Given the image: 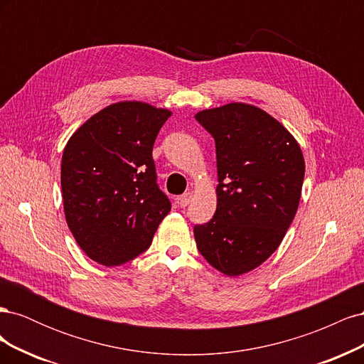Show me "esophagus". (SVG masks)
Instances as JSON below:
<instances>
[{
    "instance_id": "esophagus-1",
    "label": "esophagus",
    "mask_w": 364,
    "mask_h": 364,
    "mask_svg": "<svg viewBox=\"0 0 364 364\" xmlns=\"http://www.w3.org/2000/svg\"><path fill=\"white\" fill-rule=\"evenodd\" d=\"M191 200H193V194H191V193H185V194H182V196L178 197V205H179L181 208H185L186 205H190Z\"/></svg>"
}]
</instances>
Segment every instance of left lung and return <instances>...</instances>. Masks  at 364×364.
Segmentation results:
<instances>
[{"instance_id":"8db88e82","label":"left lung","mask_w":364,"mask_h":364,"mask_svg":"<svg viewBox=\"0 0 364 364\" xmlns=\"http://www.w3.org/2000/svg\"><path fill=\"white\" fill-rule=\"evenodd\" d=\"M196 119L215 141L218 185L213 220L194 226L197 249L214 269L240 277L266 261L285 237L305 174L302 150L262 109L228 103Z\"/></svg>"}]
</instances>
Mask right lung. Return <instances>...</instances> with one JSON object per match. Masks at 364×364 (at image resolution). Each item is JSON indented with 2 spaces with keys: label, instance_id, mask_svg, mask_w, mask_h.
I'll list each match as a JSON object with an SVG mask.
<instances>
[{
  "label": "right lung",
  "instance_id": "obj_1",
  "mask_svg": "<svg viewBox=\"0 0 364 364\" xmlns=\"http://www.w3.org/2000/svg\"><path fill=\"white\" fill-rule=\"evenodd\" d=\"M171 111L144 102L109 105L63 149V211L77 245L106 267L151 245L171 203L156 183L153 144Z\"/></svg>",
  "mask_w": 364,
  "mask_h": 364
}]
</instances>
